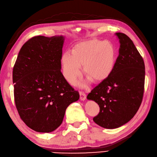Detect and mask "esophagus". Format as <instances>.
Segmentation results:
<instances>
[{"label": "esophagus", "mask_w": 157, "mask_h": 157, "mask_svg": "<svg viewBox=\"0 0 157 157\" xmlns=\"http://www.w3.org/2000/svg\"><path fill=\"white\" fill-rule=\"evenodd\" d=\"M79 94H80V100H82V101L85 100L86 94H85V93L82 92V91H80L79 92Z\"/></svg>", "instance_id": "esophagus-1"}]
</instances>
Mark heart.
<instances>
[{
    "label": "heart",
    "instance_id": "1",
    "mask_svg": "<svg viewBox=\"0 0 157 157\" xmlns=\"http://www.w3.org/2000/svg\"><path fill=\"white\" fill-rule=\"evenodd\" d=\"M63 75L69 82H74L83 73L88 82L104 81L113 72L116 62V49L110 41L99 39L83 40L73 46L71 53L66 52L61 56ZM85 87V82L80 83Z\"/></svg>",
    "mask_w": 157,
    "mask_h": 157
}]
</instances>
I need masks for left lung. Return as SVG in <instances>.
<instances>
[{"label": "left lung", "instance_id": "8db88e82", "mask_svg": "<svg viewBox=\"0 0 157 157\" xmlns=\"http://www.w3.org/2000/svg\"><path fill=\"white\" fill-rule=\"evenodd\" d=\"M115 34L120 48L113 71L87 97L100 108L93 120L105 129H116L129 122L138 110L144 91L142 57L129 36L121 33Z\"/></svg>", "mask_w": 157, "mask_h": 157}]
</instances>
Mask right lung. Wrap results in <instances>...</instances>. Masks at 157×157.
I'll list each match as a JSON object with an SVG mask.
<instances>
[{
  "label": "right lung",
  "instance_id": "obj_1",
  "mask_svg": "<svg viewBox=\"0 0 157 157\" xmlns=\"http://www.w3.org/2000/svg\"><path fill=\"white\" fill-rule=\"evenodd\" d=\"M63 41V36L33 37L21 48L13 70L16 108L35 132L56 130L67 107L79 99L61 72Z\"/></svg>",
  "mask_w": 157,
  "mask_h": 157
}]
</instances>
